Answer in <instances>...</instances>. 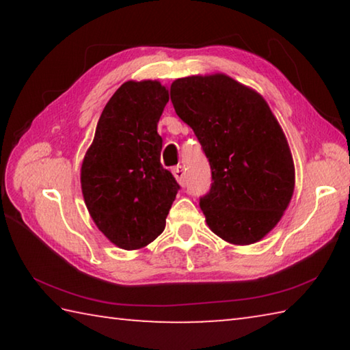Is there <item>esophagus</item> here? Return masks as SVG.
<instances>
[{"label":"esophagus","instance_id":"34e87169","mask_svg":"<svg viewBox=\"0 0 350 350\" xmlns=\"http://www.w3.org/2000/svg\"><path fill=\"white\" fill-rule=\"evenodd\" d=\"M173 174L176 177V180L180 183V185H185L187 182V173H185V168L182 167V165H177V167L173 170Z\"/></svg>","mask_w":350,"mask_h":350}]
</instances>
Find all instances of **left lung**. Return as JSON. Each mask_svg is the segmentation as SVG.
I'll list each match as a JSON object with an SVG mask.
<instances>
[{
    "mask_svg": "<svg viewBox=\"0 0 350 350\" xmlns=\"http://www.w3.org/2000/svg\"><path fill=\"white\" fill-rule=\"evenodd\" d=\"M170 96L210 162L213 183L199 202L206 225L230 244L260 241L295 189L292 152L270 106L225 74L177 79Z\"/></svg>",
    "mask_w": 350,
    "mask_h": 350,
    "instance_id": "obj_1",
    "label": "left lung"
}]
</instances>
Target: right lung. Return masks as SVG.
Masks as SVG:
<instances>
[{
  "label": "right lung",
  "mask_w": 350,
  "mask_h": 350,
  "mask_svg": "<svg viewBox=\"0 0 350 350\" xmlns=\"http://www.w3.org/2000/svg\"><path fill=\"white\" fill-rule=\"evenodd\" d=\"M168 90L125 81L106 103L81 163V193L100 232L123 250L146 247L165 230L179 183L161 163L157 123Z\"/></svg>",
  "instance_id": "right-lung-1"
}]
</instances>
